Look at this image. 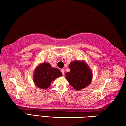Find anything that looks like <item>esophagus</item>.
Returning a JSON list of instances; mask_svg holds the SVG:
<instances>
[{
    "label": "esophagus",
    "mask_w": 126,
    "mask_h": 126,
    "mask_svg": "<svg viewBox=\"0 0 126 126\" xmlns=\"http://www.w3.org/2000/svg\"><path fill=\"white\" fill-rule=\"evenodd\" d=\"M61 72L62 73L63 75H64V69H61Z\"/></svg>",
    "instance_id": "1"
}]
</instances>
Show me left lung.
<instances>
[{
    "label": "left lung",
    "mask_w": 126,
    "mask_h": 126,
    "mask_svg": "<svg viewBox=\"0 0 126 126\" xmlns=\"http://www.w3.org/2000/svg\"><path fill=\"white\" fill-rule=\"evenodd\" d=\"M69 72L65 74V78L75 89L81 90L89 85L92 78L91 69L85 62L74 61L69 65Z\"/></svg>",
    "instance_id": "8db88e82"
}]
</instances>
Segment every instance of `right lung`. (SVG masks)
Here are the masks:
<instances>
[{
  "label": "right lung",
  "instance_id": "1",
  "mask_svg": "<svg viewBox=\"0 0 126 126\" xmlns=\"http://www.w3.org/2000/svg\"><path fill=\"white\" fill-rule=\"evenodd\" d=\"M62 76L59 69L52 68L50 64L43 63L35 68L34 73V82L37 87L45 89L51 85L52 81Z\"/></svg>",
  "mask_w": 126,
  "mask_h": 126
}]
</instances>
